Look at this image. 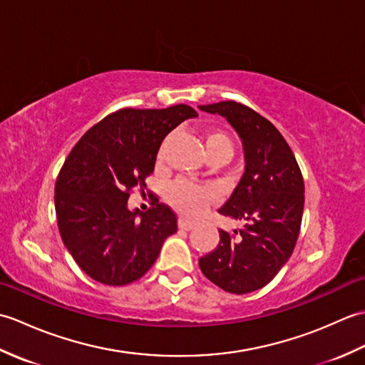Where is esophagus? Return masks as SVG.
Returning <instances> with one entry per match:
<instances>
[{"label": "esophagus", "instance_id": "esophagus-1", "mask_svg": "<svg viewBox=\"0 0 365 365\" xmlns=\"http://www.w3.org/2000/svg\"><path fill=\"white\" fill-rule=\"evenodd\" d=\"M195 226H196V224L192 222V221H188V220H185V218L178 220V229H180V230H191Z\"/></svg>", "mask_w": 365, "mask_h": 365}]
</instances>
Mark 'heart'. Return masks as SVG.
I'll use <instances>...</instances> for the list:
<instances>
[{"label": "heart", "instance_id": "1", "mask_svg": "<svg viewBox=\"0 0 365 365\" xmlns=\"http://www.w3.org/2000/svg\"><path fill=\"white\" fill-rule=\"evenodd\" d=\"M205 153H220L230 158L234 152V144L227 133L221 130H210L205 135ZM169 200L173 205L188 216H197L202 213L208 202H210V192L208 190L197 187L188 182L178 180L173 183L168 190Z\"/></svg>", "mask_w": 365, "mask_h": 365}]
</instances>
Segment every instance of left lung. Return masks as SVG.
I'll use <instances>...</instances> for the list:
<instances>
[{
  "mask_svg": "<svg viewBox=\"0 0 365 365\" xmlns=\"http://www.w3.org/2000/svg\"><path fill=\"white\" fill-rule=\"evenodd\" d=\"M199 110L222 115L242 139L245 173L218 212L246 222L232 234L220 230V245L199 259V267L220 289L251 293L290 259L299 235L304 182L284 136L251 108L230 100Z\"/></svg>",
  "mask_w": 365,
  "mask_h": 365,
  "instance_id": "8db88e82",
  "label": "left lung"
}]
</instances>
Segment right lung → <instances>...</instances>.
Listing matches in <instances>:
<instances>
[{"label":"right lung","mask_w":365,"mask_h":365,"mask_svg":"<svg viewBox=\"0 0 365 365\" xmlns=\"http://www.w3.org/2000/svg\"><path fill=\"white\" fill-rule=\"evenodd\" d=\"M188 105L166 110L125 108L100 120L68 153L54 187L58 227L73 260L105 285H127L157 260L177 232V216L158 199L147 212L130 210L131 190L145 188L160 145L183 120Z\"/></svg>","instance_id":"add662e5"}]
</instances>
